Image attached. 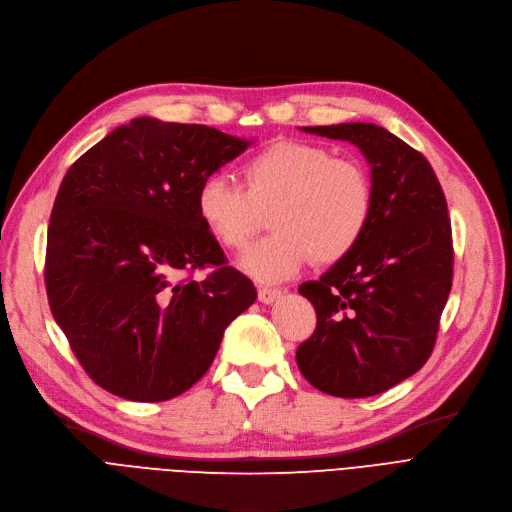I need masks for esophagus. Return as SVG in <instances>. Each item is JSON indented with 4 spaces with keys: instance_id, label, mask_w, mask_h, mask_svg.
I'll return each mask as SVG.
<instances>
[{
    "instance_id": "1",
    "label": "esophagus",
    "mask_w": 512,
    "mask_h": 512,
    "mask_svg": "<svg viewBox=\"0 0 512 512\" xmlns=\"http://www.w3.org/2000/svg\"><path fill=\"white\" fill-rule=\"evenodd\" d=\"M279 296H281V290H277V288H264V285L262 288H258V300L264 304L275 302Z\"/></svg>"
}]
</instances>
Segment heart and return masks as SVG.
<instances>
[{"mask_svg":"<svg viewBox=\"0 0 512 512\" xmlns=\"http://www.w3.org/2000/svg\"><path fill=\"white\" fill-rule=\"evenodd\" d=\"M197 218L222 248L241 252L271 210L275 229L241 258L258 281H285L306 262L332 264L351 254L370 227L372 176L353 157L302 140H279L243 166V187L224 174L201 180Z\"/></svg>","mask_w":512,"mask_h":512,"instance_id":"1","label":"heart"}]
</instances>
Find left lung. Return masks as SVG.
Here are the masks:
<instances>
[{
    "instance_id": "1",
    "label": "left lung",
    "mask_w": 512,
    "mask_h": 512,
    "mask_svg": "<svg viewBox=\"0 0 512 512\" xmlns=\"http://www.w3.org/2000/svg\"><path fill=\"white\" fill-rule=\"evenodd\" d=\"M349 140L372 166L374 212L357 248L302 283L317 327L296 351L321 393L359 399L388 391L431 357L452 290V220L428 159L374 124L304 128Z\"/></svg>"
}]
</instances>
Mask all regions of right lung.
I'll list each match as a JSON object with an SVG mask.
<instances>
[{
  "mask_svg": "<svg viewBox=\"0 0 512 512\" xmlns=\"http://www.w3.org/2000/svg\"><path fill=\"white\" fill-rule=\"evenodd\" d=\"M250 142L136 117L81 155L48 227L46 292L73 355L105 391L168 401L210 370L256 300L195 210L201 180ZM209 269L203 280L195 270Z\"/></svg>",
  "mask_w": 512,
  "mask_h": 512,
  "instance_id": "obj_1",
  "label": "right lung"
}]
</instances>
